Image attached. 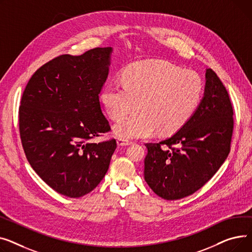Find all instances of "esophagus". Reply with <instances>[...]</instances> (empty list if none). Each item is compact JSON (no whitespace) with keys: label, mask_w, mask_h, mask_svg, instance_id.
I'll return each mask as SVG.
<instances>
[{"label":"esophagus","mask_w":252,"mask_h":252,"mask_svg":"<svg viewBox=\"0 0 252 252\" xmlns=\"http://www.w3.org/2000/svg\"><path fill=\"white\" fill-rule=\"evenodd\" d=\"M131 143V141L127 140V139H123V138H118L117 139V144L119 146H124V145H129Z\"/></svg>","instance_id":"obj_1"}]
</instances>
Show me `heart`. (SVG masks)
Wrapping results in <instances>:
<instances>
[{
    "mask_svg": "<svg viewBox=\"0 0 252 252\" xmlns=\"http://www.w3.org/2000/svg\"><path fill=\"white\" fill-rule=\"evenodd\" d=\"M203 81L192 70L161 61H143L127 67L122 81H110L100 100L113 120H120L139 102L140 110L118 122L115 134L123 139L147 137L158 130L178 131L201 101Z\"/></svg>",
    "mask_w": 252,
    "mask_h": 252,
    "instance_id": "b5f03b06",
    "label": "heart"
}]
</instances>
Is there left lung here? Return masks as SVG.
I'll return each instance as SVG.
<instances>
[{"instance_id": "8db88e82", "label": "left lung", "mask_w": 252, "mask_h": 252, "mask_svg": "<svg viewBox=\"0 0 252 252\" xmlns=\"http://www.w3.org/2000/svg\"><path fill=\"white\" fill-rule=\"evenodd\" d=\"M195 113L171 137L145 143L144 179L159 197L193 194L217 173L230 153L234 119L229 94L213 69Z\"/></svg>"}]
</instances>
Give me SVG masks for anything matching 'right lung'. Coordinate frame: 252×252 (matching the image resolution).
<instances>
[{
	"mask_svg": "<svg viewBox=\"0 0 252 252\" xmlns=\"http://www.w3.org/2000/svg\"><path fill=\"white\" fill-rule=\"evenodd\" d=\"M112 48L61 55L39 67L23 92L19 132L29 164L58 193L81 197L105 177L115 138L90 140L111 131L99 101Z\"/></svg>",
	"mask_w": 252,
	"mask_h": 252,
	"instance_id": "right-lung-1",
	"label": "right lung"
}]
</instances>
